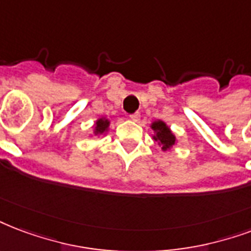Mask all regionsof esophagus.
<instances>
[{"mask_svg":"<svg viewBox=\"0 0 251 251\" xmlns=\"http://www.w3.org/2000/svg\"><path fill=\"white\" fill-rule=\"evenodd\" d=\"M130 120L134 122H138L141 120V114L139 113H133V114H130Z\"/></svg>","mask_w":251,"mask_h":251,"instance_id":"34e87169","label":"esophagus"}]
</instances>
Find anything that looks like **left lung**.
I'll return each mask as SVG.
<instances>
[{"mask_svg":"<svg viewBox=\"0 0 251 251\" xmlns=\"http://www.w3.org/2000/svg\"><path fill=\"white\" fill-rule=\"evenodd\" d=\"M150 127L154 131L152 139L158 143V146L162 149V151H170L172 147L176 146L177 138L175 134L172 133V130L170 129V126L162 120H155L151 122Z\"/></svg>","mask_w":251,"mask_h":251,"instance_id":"left-lung-1","label":"left lung"}]
</instances>
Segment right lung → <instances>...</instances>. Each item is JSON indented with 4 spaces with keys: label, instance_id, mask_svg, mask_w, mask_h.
Wrapping results in <instances>:
<instances>
[{
    "label": "right lung",
    "instance_id": "right-lung-1",
    "mask_svg": "<svg viewBox=\"0 0 251 251\" xmlns=\"http://www.w3.org/2000/svg\"><path fill=\"white\" fill-rule=\"evenodd\" d=\"M110 129V120L106 117H100L93 125V133L91 135L96 137H101V135H106V133Z\"/></svg>",
    "mask_w": 251,
    "mask_h": 251
}]
</instances>
